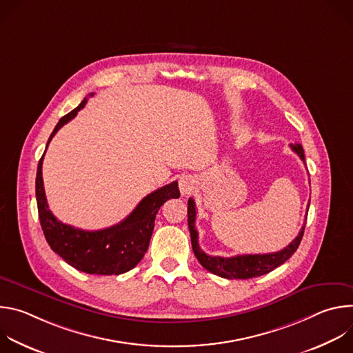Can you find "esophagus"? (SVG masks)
Returning <instances> with one entry per match:
<instances>
[{
	"label": "esophagus",
	"mask_w": 353,
	"mask_h": 353,
	"mask_svg": "<svg viewBox=\"0 0 353 353\" xmlns=\"http://www.w3.org/2000/svg\"><path fill=\"white\" fill-rule=\"evenodd\" d=\"M179 187H180V192L183 195H188L195 190V180L191 176H183V177H180Z\"/></svg>",
	"instance_id": "1"
}]
</instances>
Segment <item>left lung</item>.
<instances>
[{"mask_svg": "<svg viewBox=\"0 0 353 353\" xmlns=\"http://www.w3.org/2000/svg\"><path fill=\"white\" fill-rule=\"evenodd\" d=\"M290 148L293 152L297 154L299 158L305 162L303 146L300 143H293V145L290 143ZM187 214H188V229L191 234L192 251L196 260L210 272L226 279H248V278H256V276H261L264 274L271 272L272 270L282 265L285 261H288L293 256L305 233V225H303V228H301L296 239L283 250L276 251V253L244 254V256H234V257H212L205 254L198 245V232L195 229L196 210H195V203L192 198L188 199ZM306 219H307V215H306Z\"/></svg>", "mask_w": 353, "mask_h": 353, "instance_id": "8db88e82", "label": "left lung"}]
</instances>
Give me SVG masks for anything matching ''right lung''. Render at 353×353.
Here are the masks:
<instances>
[{
  "mask_svg": "<svg viewBox=\"0 0 353 353\" xmlns=\"http://www.w3.org/2000/svg\"><path fill=\"white\" fill-rule=\"evenodd\" d=\"M86 102L85 97L78 108L60 119L47 146L57 131L85 108ZM44 154L36 173V199L40 225L48 245L71 267L86 274L120 275L132 270L146 253L159 208L168 199L180 196L177 181L148 194L124 221L114 226L93 232L75 229L60 222L48 210L41 176Z\"/></svg>",
  "mask_w": 353,
  "mask_h": 353,
  "instance_id": "obj_1",
  "label": "right lung"
}]
</instances>
